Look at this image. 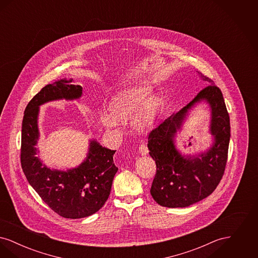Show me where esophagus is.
Wrapping results in <instances>:
<instances>
[{"label":"esophagus","instance_id":"34e87169","mask_svg":"<svg viewBox=\"0 0 258 258\" xmlns=\"http://www.w3.org/2000/svg\"><path fill=\"white\" fill-rule=\"evenodd\" d=\"M148 152H149V150H148L147 145H146V144L142 143V144L139 145V153H140L142 156L147 155Z\"/></svg>","mask_w":258,"mask_h":258}]
</instances>
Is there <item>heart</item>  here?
<instances>
[{
	"instance_id": "heart-1",
	"label": "heart",
	"mask_w": 258,
	"mask_h": 258,
	"mask_svg": "<svg viewBox=\"0 0 258 258\" xmlns=\"http://www.w3.org/2000/svg\"><path fill=\"white\" fill-rule=\"evenodd\" d=\"M147 96V91L145 89H133L125 91L124 93L120 94L112 104L113 114L117 117H123L130 115L134 111L138 108L143 99ZM159 99L157 98H151L145 104L144 108L141 111L137 123L139 126H147L148 124L153 122L157 111L159 109ZM101 122L108 126L112 127L116 125V120L110 116H103L101 118Z\"/></svg>"
}]
</instances>
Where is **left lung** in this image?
<instances>
[{
	"instance_id": "obj_1",
	"label": "left lung",
	"mask_w": 258,
	"mask_h": 258,
	"mask_svg": "<svg viewBox=\"0 0 258 258\" xmlns=\"http://www.w3.org/2000/svg\"><path fill=\"white\" fill-rule=\"evenodd\" d=\"M189 103L154 128L148 137L149 154L156 161L157 173L151 186V196L160 206L184 208L209 197L224 174L230 140V121L221 89L213 80ZM205 100L211 106L210 125L214 144L206 153L195 157L182 156L173 145V137L185 115L196 103Z\"/></svg>"
}]
</instances>
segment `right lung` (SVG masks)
Listing matches in <instances>:
<instances>
[{
    "label": "right lung",
    "instance_id": "right-lung-1",
    "mask_svg": "<svg viewBox=\"0 0 258 258\" xmlns=\"http://www.w3.org/2000/svg\"><path fill=\"white\" fill-rule=\"evenodd\" d=\"M82 87L73 79H61L43 87L30 100L24 112L21 139V166L29 184L59 216L67 219L89 217L101 208L110 195L118 167L114 164L116 151L92 140L86 160L67 171L50 169L37 158V115L41 104L57 99H76Z\"/></svg>",
    "mask_w": 258,
    "mask_h": 258
}]
</instances>
